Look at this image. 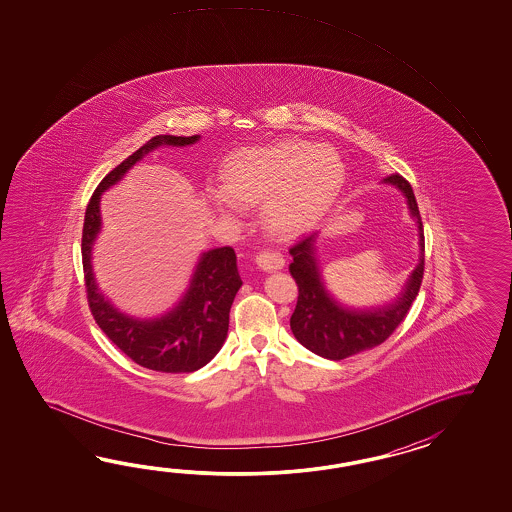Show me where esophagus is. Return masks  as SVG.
<instances>
[{
  "instance_id": "1",
  "label": "esophagus",
  "mask_w": 512,
  "mask_h": 512,
  "mask_svg": "<svg viewBox=\"0 0 512 512\" xmlns=\"http://www.w3.org/2000/svg\"><path fill=\"white\" fill-rule=\"evenodd\" d=\"M256 265L260 267L261 271H280L283 267V258L278 252H260L256 256Z\"/></svg>"
}]
</instances>
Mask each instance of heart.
I'll return each mask as SVG.
<instances>
[{"label":"heart","instance_id":"heart-1","mask_svg":"<svg viewBox=\"0 0 512 512\" xmlns=\"http://www.w3.org/2000/svg\"><path fill=\"white\" fill-rule=\"evenodd\" d=\"M221 188H207L205 203L221 216L238 205H263V225L278 240L315 227L346 183V164L333 146L280 141L230 153L219 170Z\"/></svg>","mask_w":512,"mask_h":512}]
</instances>
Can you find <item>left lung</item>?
Segmentation results:
<instances>
[{"label": "left lung", "mask_w": 512, "mask_h": 512, "mask_svg": "<svg viewBox=\"0 0 512 512\" xmlns=\"http://www.w3.org/2000/svg\"><path fill=\"white\" fill-rule=\"evenodd\" d=\"M382 183L395 186L403 194L419 232V263L410 272L403 291L393 302L366 309L340 304L327 291L324 283L316 249L318 232L302 238L289 249V254L293 256L289 272L298 285V302L291 316V331L304 348L313 351L318 357L329 360L348 359L360 351L379 346L403 322L419 293L425 271V236L414 190L399 174L384 177Z\"/></svg>", "instance_id": "1"}]
</instances>
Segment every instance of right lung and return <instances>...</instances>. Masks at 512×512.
I'll return each instance as SVG.
<instances>
[{"label":"right lung","instance_id":"obj_1","mask_svg":"<svg viewBox=\"0 0 512 512\" xmlns=\"http://www.w3.org/2000/svg\"><path fill=\"white\" fill-rule=\"evenodd\" d=\"M199 135H155L126 161L113 168L89 199L82 232V261L87 302L98 327L117 348L142 368L163 373H190L218 355L229 333L230 305L240 291L241 278L232 247L210 249L199 256L194 274L179 302L155 318H139L117 309L106 298L93 272V245L102 230L100 197L117 185L144 155L159 146H190Z\"/></svg>","mask_w":512,"mask_h":512}]
</instances>
